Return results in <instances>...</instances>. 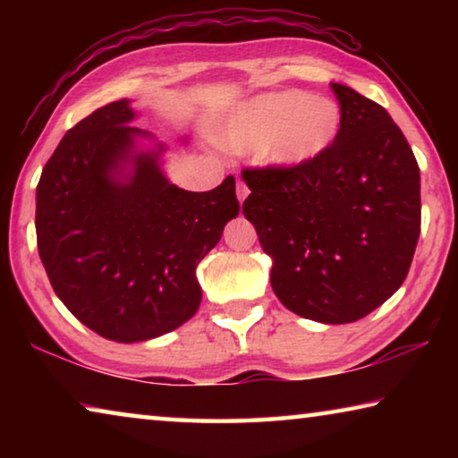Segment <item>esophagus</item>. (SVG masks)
<instances>
[{
	"label": "esophagus",
	"mask_w": 458,
	"mask_h": 458,
	"mask_svg": "<svg viewBox=\"0 0 458 458\" xmlns=\"http://www.w3.org/2000/svg\"><path fill=\"white\" fill-rule=\"evenodd\" d=\"M248 193H250V191H248L246 183H244V182H238V183H236V196H238L240 204H242V201L248 198Z\"/></svg>",
	"instance_id": "34e87169"
}]
</instances>
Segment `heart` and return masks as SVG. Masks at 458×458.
<instances>
[{
	"label": "heart",
	"instance_id": "b5f03b06",
	"mask_svg": "<svg viewBox=\"0 0 458 458\" xmlns=\"http://www.w3.org/2000/svg\"><path fill=\"white\" fill-rule=\"evenodd\" d=\"M339 129L341 108L335 100L305 90H276L240 105L218 141L236 155L257 151V159L268 169L291 172L323 157Z\"/></svg>",
	"mask_w": 458,
	"mask_h": 458
}]
</instances>
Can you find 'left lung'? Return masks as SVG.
Listing matches in <instances>:
<instances>
[{
    "mask_svg": "<svg viewBox=\"0 0 458 458\" xmlns=\"http://www.w3.org/2000/svg\"><path fill=\"white\" fill-rule=\"evenodd\" d=\"M341 129L311 165L244 169L242 212L273 259L278 301L305 319L339 325L400 289L420 236V169L384 106L331 82Z\"/></svg>",
    "mask_w": 458,
    "mask_h": 458,
    "instance_id": "8db88e82",
    "label": "left lung"
}]
</instances>
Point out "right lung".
<instances>
[{"instance_id":"1","label":"right lung","mask_w":458,"mask_h":458,"mask_svg":"<svg viewBox=\"0 0 458 458\" xmlns=\"http://www.w3.org/2000/svg\"><path fill=\"white\" fill-rule=\"evenodd\" d=\"M121 98L68 131L36 188L38 252L54 293L100 337L135 344L196 315V268L238 216L236 182L185 191L161 169L164 143Z\"/></svg>"}]
</instances>
